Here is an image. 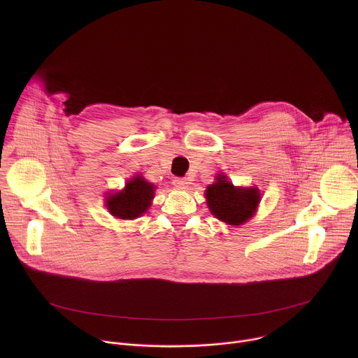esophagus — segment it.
I'll use <instances>...</instances> for the list:
<instances>
[{"label": "esophagus", "instance_id": "obj_1", "mask_svg": "<svg viewBox=\"0 0 358 358\" xmlns=\"http://www.w3.org/2000/svg\"><path fill=\"white\" fill-rule=\"evenodd\" d=\"M173 184H174L178 189H185L189 182H188V180H187L185 177H176V178L173 180Z\"/></svg>", "mask_w": 358, "mask_h": 358}]
</instances>
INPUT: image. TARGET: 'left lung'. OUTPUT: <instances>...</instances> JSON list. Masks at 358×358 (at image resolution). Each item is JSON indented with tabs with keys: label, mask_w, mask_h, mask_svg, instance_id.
I'll list each match as a JSON object with an SVG mask.
<instances>
[{
	"label": "left lung",
	"mask_w": 358,
	"mask_h": 358,
	"mask_svg": "<svg viewBox=\"0 0 358 358\" xmlns=\"http://www.w3.org/2000/svg\"><path fill=\"white\" fill-rule=\"evenodd\" d=\"M206 196L211 213L231 225H241L249 220L261 201L257 188H235L225 176H218L217 181L208 185Z\"/></svg>",
	"instance_id": "obj_1"
}]
</instances>
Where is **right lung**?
Segmentation results:
<instances>
[{
  "instance_id": "right-lung-1",
  "label": "right lung",
  "mask_w": 358,
  "mask_h": 358,
  "mask_svg": "<svg viewBox=\"0 0 358 358\" xmlns=\"http://www.w3.org/2000/svg\"><path fill=\"white\" fill-rule=\"evenodd\" d=\"M152 195H155V187L143 177H136L126 184L122 192L108 198V208L117 218L134 220L150 207Z\"/></svg>"
}]
</instances>
